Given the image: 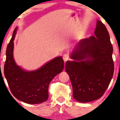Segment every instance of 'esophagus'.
<instances>
[{
    "mask_svg": "<svg viewBox=\"0 0 120 120\" xmlns=\"http://www.w3.org/2000/svg\"><path fill=\"white\" fill-rule=\"evenodd\" d=\"M63 60H64V61L65 62H66L68 61V60H69V56L68 54H64L63 56Z\"/></svg>",
    "mask_w": 120,
    "mask_h": 120,
    "instance_id": "34e87169",
    "label": "esophagus"
}]
</instances>
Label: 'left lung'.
Returning <instances> with one entry per match:
<instances>
[{
    "mask_svg": "<svg viewBox=\"0 0 120 120\" xmlns=\"http://www.w3.org/2000/svg\"><path fill=\"white\" fill-rule=\"evenodd\" d=\"M95 35L81 40L67 61L65 71L73 87V96L81 103L99 99L111 82L114 72L113 47L109 33L98 20Z\"/></svg>",
    "mask_w": 120,
    "mask_h": 120,
    "instance_id": "obj_1",
    "label": "left lung"
}]
</instances>
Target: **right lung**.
Returning a JSON list of instances; mask_svg holds the SVG:
<instances>
[{
    "mask_svg": "<svg viewBox=\"0 0 120 120\" xmlns=\"http://www.w3.org/2000/svg\"><path fill=\"white\" fill-rule=\"evenodd\" d=\"M17 28L13 33L6 50L4 73L11 92L16 99L28 104H39L49 98V84L63 71L64 60L61 56L48 62L39 69L25 71L15 63L13 56V41Z\"/></svg>",
    "mask_w": 120,
    "mask_h": 120,
    "instance_id": "add662e5",
    "label": "right lung"
}]
</instances>
